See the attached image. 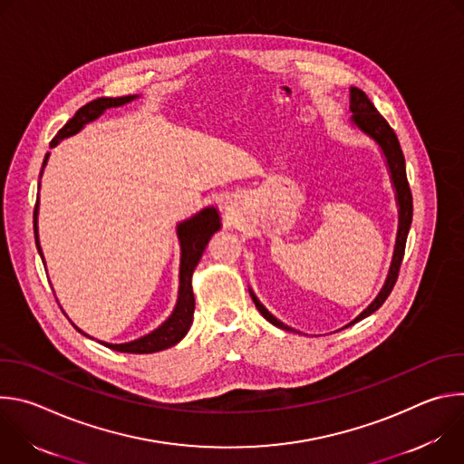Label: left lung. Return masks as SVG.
<instances>
[{"label":"left lung","instance_id":"8db88e82","mask_svg":"<svg viewBox=\"0 0 464 464\" xmlns=\"http://www.w3.org/2000/svg\"><path fill=\"white\" fill-rule=\"evenodd\" d=\"M351 111H353V122L362 131H365L369 138H372L380 145L382 152L385 154V160H387V165H389V172H391V179H392V185L396 188V200H399V208H401V224H399V235H396V246H394L391 270H389V276H387V281H385L382 292L347 326H351V324L362 321L363 317L371 315L372 312H376L383 304V301L389 297L396 279H399L401 264H402L404 251H406V240H408V233H410L411 218H413V196H411V188H410L408 176H406V160H404V154H402L399 138H396V134H394V130L380 115V111L374 108L371 99L362 90H358V88H351ZM249 295H251L256 310L264 317H266L272 324H276V326H279L283 330H294V328L286 326L285 323H281L277 317H274L266 308H264L251 290H249ZM294 333H295V330H294Z\"/></svg>","mask_w":464,"mask_h":464}]
</instances>
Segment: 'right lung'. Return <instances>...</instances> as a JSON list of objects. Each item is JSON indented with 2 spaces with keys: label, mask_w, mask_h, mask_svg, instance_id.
Instances as JSON below:
<instances>
[{
  "label": "right lung",
  "mask_w": 464,
  "mask_h": 464,
  "mask_svg": "<svg viewBox=\"0 0 464 464\" xmlns=\"http://www.w3.org/2000/svg\"><path fill=\"white\" fill-rule=\"evenodd\" d=\"M131 99H136V95H128V97H101L95 99L88 104H84L82 108L77 110V113L65 122L58 131L56 136L51 141V147H54L60 140L70 138L90 121L97 119L106 108H115V106H122L126 102H130ZM49 154H45L44 165L47 161ZM36 215H38V200L34 206V238H36V247L40 256L42 255V247L38 242V227H36ZM220 229V218L215 208H208L202 213L194 215L192 218L181 222L178 226V237H179V244H181V264H179V295H178V303L176 308L172 312V315L161 324L158 326L154 333L136 340L130 343H102L111 351L117 353H131V354H150V353H158L163 349H169L172 345H176L185 334L187 330L190 328L192 323V314H194V295H192V286H190V279H192V272L196 268L198 260H200L209 238L213 237L215 231ZM77 328V326H75ZM79 330V328H77ZM81 333V330H79ZM86 336V334H84Z\"/></svg>",
  "instance_id": "right-lung-1"
}]
</instances>
